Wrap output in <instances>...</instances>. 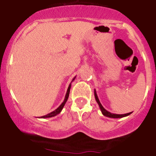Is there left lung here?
Wrapping results in <instances>:
<instances>
[{
	"label": "left lung",
	"mask_w": 156,
	"mask_h": 156,
	"mask_svg": "<svg viewBox=\"0 0 156 156\" xmlns=\"http://www.w3.org/2000/svg\"><path fill=\"white\" fill-rule=\"evenodd\" d=\"M94 96H95V99H96V101H97V104H98L99 107L101 108V111L102 112V114L104 115V116H106V117H109V118H113V119H119V118H123V117H126V116H128L132 112H129V113H126V114H123V115H118V114H113V113H111L110 112H108L107 111L104 107L102 106V104H101L100 101H99V98L97 97V94L96 93V89L94 90Z\"/></svg>",
	"instance_id": "left-lung-1"
}]
</instances>
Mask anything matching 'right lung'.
<instances>
[{
	"mask_svg": "<svg viewBox=\"0 0 156 156\" xmlns=\"http://www.w3.org/2000/svg\"><path fill=\"white\" fill-rule=\"evenodd\" d=\"M75 78L76 77H74V78H73V80L71 81V82L74 81V79H75ZM70 86H71V83L68 86V89H67V93H66V96H65V98H64V101H63V102L59 106V108H57L56 109H55V111H53V112H52L51 113L48 114V115H44V116H41V118H42V119H45V118H51V117H54V116L57 115L58 114H59L60 112H61V111L63 110V107H64L65 104H66V102H67V99H68V97H69V93H70Z\"/></svg>",
	"mask_w": 156,
	"mask_h": 156,
	"instance_id": "right-lung-1",
	"label": "right lung"
}]
</instances>
